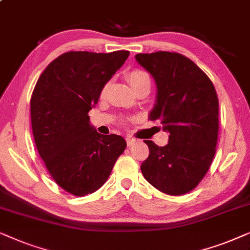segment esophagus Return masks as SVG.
I'll return each mask as SVG.
<instances>
[{"label":"esophagus","instance_id":"34e87169","mask_svg":"<svg viewBox=\"0 0 250 250\" xmlns=\"http://www.w3.org/2000/svg\"><path fill=\"white\" fill-rule=\"evenodd\" d=\"M135 143H136V139H135V138H132V137H127V144H128V146L134 145Z\"/></svg>","mask_w":250,"mask_h":250}]
</instances>
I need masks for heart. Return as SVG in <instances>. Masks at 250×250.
<instances>
[{"label":"heart","instance_id":"obj_1","mask_svg":"<svg viewBox=\"0 0 250 250\" xmlns=\"http://www.w3.org/2000/svg\"><path fill=\"white\" fill-rule=\"evenodd\" d=\"M127 78L135 91L142 86H151V79H149L147 73L142 71V69H132L127 74ZM106 88H107V84L102 89V95L105 94Z\"/></svg>","mask_w":250,"mask_h":250}]
</instances>
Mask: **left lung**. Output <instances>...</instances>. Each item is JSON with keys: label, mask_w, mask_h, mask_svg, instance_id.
I'll list each match as a JSON object with an SVG mask.
<instances>
[{"label": "left lung", "mask_w": 250, "mask_h": 250, "mask_svg": "<svg viewBox=\"0 0 250 250\" xmlns=\"http://www.w3.org/2000/svg\"><path fill=\"white\" fill-rule=\"evenodd\" d=\"M136 61L154 79L152 121L169 132L166 146L144 141L148 158L141 166L149 184L169 195L198 186L210 168L218 138V98L206 73L177 52L138 53Z\"/></svg>", "instance_id": "1"}]
</instances>
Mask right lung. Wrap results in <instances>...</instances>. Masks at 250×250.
<instances>
[{"label": "right lung", "mask_w": 250, "mask_h": 250, "mask_svg": "<svg viewBox=\"0 0 250 250\" xmlns=\"http://www.w3.org/2000/svg\"><path fill=\"white\" fill-rule=\"evenodd\" d=\"M129 51L65 52L50 62L31 98L32 130L49 174L66 192L84 197L101 188L127 143L101 135L88 113Z\"/></svg>", "instance_id": "add662e5"}]
</instances>
